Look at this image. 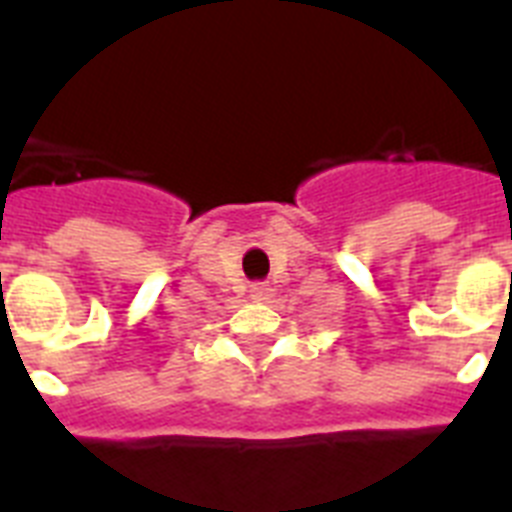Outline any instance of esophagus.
I'll use <instances>...</instances> for the list:
<instances>
[{
  "instance_id": "34e87169",
  "label": "esophagus",
  "mask_w": 512,
  "mask_h": 512,
  "mask_svg": "<svg viewBox=\"0 0 512 512\" xmlns=\"http://www.w3.org/2000/svg\"><path fill=\"white\" fill-rule=\"evenodd\" d=\"M272 287L266 285V282H253L251 285V298L253 300H269L272 298Z\"/></svg>"
}]
</instances>
